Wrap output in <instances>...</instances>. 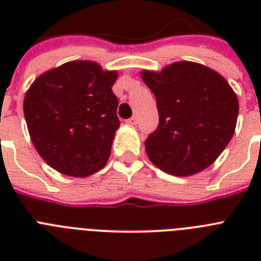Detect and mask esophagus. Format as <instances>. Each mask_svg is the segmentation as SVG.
<instances>
[{"instance_id":"34e87169","label":"esophagus","mask_w":261,"mask_h":261,"mask_svg":"<svg viewBox=\"0 0 261 261\" xmlns=\"http://www.w3.org/2000/svg\"><path fill=\"white\" fill-rule=\"evenodd\" d=\"M126 123L127 124H137V123H138V116H137V115H134L133 118L127 119Z\"/></svg>"}]
</instances>
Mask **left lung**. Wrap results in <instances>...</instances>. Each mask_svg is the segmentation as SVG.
<instances>
[{
    "instance_id": "obj_1",
    "label": "left lung",
    "mask_w": 261,
    "mask_h": 261,
    "mask_svg": "<svg viewBox=\"0 0 261 261\" xmlns=\"http://www.w3.org/2000/svg\"><path fill=\"white\" fill-rule=\"evenodd\" d=\"M153 92L159 127L145 142L161 171L190 176L210 167L234 134L239 100L222 75L200 63L174 62L161 71L143 70Z\"/></svg>"
}]
</instances>
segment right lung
Returning <instances> with one entry per match:
<instances>
[{
	"label": "right lung",
	"mask_w": 261,
	"mask_h": 261,
	"mask_svg": "<svg viewBox=\"0 0 261 261\" xmlns=\"http://www.w3.org/2000/svg\"><path fill=\"white\" fill-rule=\"evenodd\" d=\"M116 71L90 61H71L43 73L24 97L31 141L55 171L87 177L100 171L111 154L120 126Z\"/></svg>",
	"instance_id": "1"
}]
</instances>
